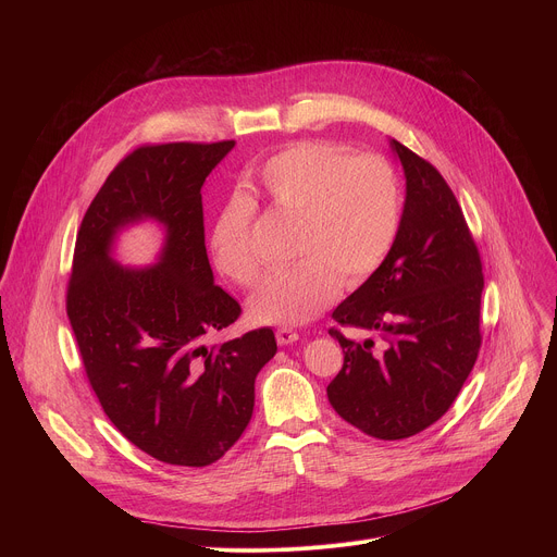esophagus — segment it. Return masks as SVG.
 <instances>
[{
    "label": "esophagus",
    "mask_w": 557,
    "mask_h": 557,
    "mask_svg": "<svg viewBox=\"0 0 557 557\" xmlns=\"http://www.w3.org/2000/svg\"><path fill=\"white\" fill-rule=\"evenodd\" d=\"M275 337H277L280 346H290V344H295L299 339V333L293 331V329H277Z\"/></svg>",
    "instance_id": "obj_1"
}]
</instances>
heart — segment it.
Returning a JSON list of instances; mask_svg holds the SVG:
<instances>
[{"mask_svg": "<svg viewBox=\"0 0 557 557\" xmlns=\"http://www.w3.org/2000/svg\"><path fill=\"white\" fill-rule=\"evenodd\" d=\"M271 205L299 218V264L269 273L249 297L260 324L299 326L333 304L346 286L370 280L389 256L404 220L399 174L381 156L352 158L333 143H295L260 170ZM256 202L233 196L211 228V256L222 275L251 284L260 273L253 249Z\"/></svg>", "mask_w": 557, "mask_h": 557, "instance_id": "heart-1", "label": "heart"}]
</instances>
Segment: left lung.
Returning <instances> with one entry per match:
<instances>
[{
    "mask_svg": "<svg viewBox=\"0 0 557 557\" xmlns=\"http://www.w3.org/2000/svg\"><path fill=\"white\" fill-rule=\"evenodd\" d=\"M406 174L399 237L335 310L342 326L376 331L355 344L331 331L344 366L326 387L335 412L368 436L399 441L436 423L454 404L481 348L483 264L445 178L399 140Z\"/></svg>",
    "mask_w": 557,
    "mask_h": 557,
    "instance_id": "obj_1",
    "label": "left lung"
}]
</instances>
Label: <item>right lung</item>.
I'll list each match as a JSON object with an SVG mask.
<instances>
[{
    "instance_id": "right-lung-1",
    "label": "right lung",
    "mask_w": 557,
    "mask_h": 557,
    "mask_svg": "<svg viewBox=\"0 0 557 557\" xmlns=\"http://www.w3.org/2000/svg\"><path fill=\"white\" fill-rule=\"evenodd\" d=\"M233 147H138L108 176L76 235L65 308L90 385L116 430L170 465L224 456L251 421L258 372L277 352L271 329L205 344L240 314L213 282L200 196ZM143 221L159 224L164 245L153 265L123 268L117 237Z\"/></svg>"
}]
</instances>
